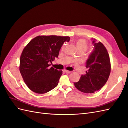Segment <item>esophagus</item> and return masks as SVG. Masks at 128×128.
<instances>
[{
    "instance_id": "esophagus-1",
    "label": "esophagus",
    "mask_w": 128,
    "mask_h": 128,
    "mask_svg": "<svg viewBox=\"0 0 128 128\" xmlns=\"http://www.w3.org/2000/svg\"><path fill=\"white\" fill-rule=\"evenodd\" d=\"M64 72L67 73V74H70L72 72L71 71H69V70H64Z\"/></svg>"
}]
</instances>
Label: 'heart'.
Instances as JSON below:
<instances>
[{
    "label": "heart",
    "instance_id": "obj_1",
    "mask_svg": "<svg viewBox=\"0 0 128 128\" xmlns=\"http://www.w3.org/2000/svg\"><path fill=\"white\" fill-rule=\"evenodd\" d=\"M76 46L78 49H85L86 50L88 48V45L86 41L83 39H80L77 41Z\"/></svg>",
    "mask_w": 128,
    "mask_h": 128
}]
</instances>
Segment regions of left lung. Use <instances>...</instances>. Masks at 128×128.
<instances>
[{"label": "left lung", "mask_w": 128, "mask_h": 128, "mask_svg": "<svg viewBox=\"0 0 128 128\" xmlns=\"http://www.w3.org/2000/svg\"><path fill=\"white\" fill-rule=\"evenodd\" d=\"M94 48L86 61L88 70L82 75L80 80L74 83L78 90L90 94L100 90L106 84L110 72L109 54L106 48L101 42H96L92 38Z\"/></svg>", "instance_id": "1"}]
</instances>
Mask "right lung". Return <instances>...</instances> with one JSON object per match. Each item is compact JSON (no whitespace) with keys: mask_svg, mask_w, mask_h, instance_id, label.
Returning <instances> with one entry per match:
<instances>
[{"mask_svg":"<svg viewBox=\"0 0 128 128\" xmlns=\"http://www.w3.org/2000/svg\"><path fill=\"white\" fill-rule=\"evenodd\" d=\"M68 36H40L34 38L24 49L20 60V71L25 83L33 92L45 94L55 88L62 71L49 68V62L58 58Z\"/></svg>","mask_w":128,"mask_h":128,"instance_id":"1","label":"right lung"}]
</instances>
